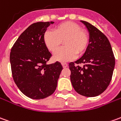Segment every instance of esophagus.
<instances>
[{
  "instance_id": "34e87169",
  "label": "esophagus",
  "mask_w": 121,
  "mask_h": 121,
  "mask_svg": "<svg viewBox=\"0 0 121 121\" xmlns=\"http://www.w3.org/2000/svg\"><path fill=\"white\" fill-rule=\"evenodd\" d=\"M61 65H62V66H63V68H66V67H67V66H68V65L65 63H61Z\"/></svg>"
}]
</instances>
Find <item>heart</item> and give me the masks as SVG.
<instances>
[{"instance_id": "b5f03b06", "label": "heart", "mask_w": 121, "mask_h": 121, "mask_svg": "<svg viewBox=\"0 0 121 121\" xmlns=\"http://www.w3.org/2000/svg\"><path fill=\"white\" fill-rule=\"evenodd\" d=\"M62 41L65 47L57 49ZM43 42L49 51L54 52V59L60 62L72 60L77 54H82L89 43L88 35L80 25L73 22H65L55 26L52 31L43 35Z\"/></svg>"}]
</instances>
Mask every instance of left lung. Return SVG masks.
I'll use <instances>...</instances> for the list:
<instances>
[{"label": "left lung", "mask_w": 121, "mask_h": 121, "mask_svg": "<svg viewBox=\"0 0 121 121\" xmlns=\"http://www.w3.org/2000/svg\"><path fill=\"white\" fill-rule=\"evenodd\" d=\"M89 33V44L83 56L69 63L71 81L77 92L82 96L94 97L101 94L110 83L115 60L108 38L96 27L84 21ZM75 63H82L83 67Z\"/></svg>", "instance_id": "obj_1"}]
</instances>
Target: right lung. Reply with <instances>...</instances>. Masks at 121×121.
<instances>
[{"instance_id": "add662e5", "label": "right lung", "mask_w": 121, "mask_h": 121, "mask_svg": "<svg viewBox=\"0 0 121 121\" xmlns=\"http://www.w3.org/2000/svg\"><path fill=\"white\" fill-rule=\"evenodd\" d=\"M54 22L33 23L23 32L10 56L13 81L20 91L34 99L52 95L63 69L58 61L47 65L52 54L43 42V35Z\"/></svg>"}]
</instances>
